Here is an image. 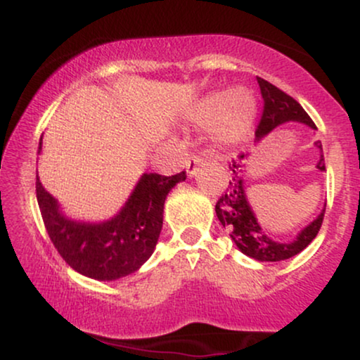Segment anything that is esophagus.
<instances>
[{
  "label": "esophagus",
  "instance_id": "1",
  "mask_svg": "<svg viewBox=\"0 0 360 360\" xmlns=\"http://www.w3.org/2000/svg\"><path fill=\"white\" fill-rule=\"evenodd\" d=\"M203 164V157L201 155H191L189 157L188 164H186V171H188V176L193 177L198 174V171H200V166Z\"/></svg>",
  "mask_w": 360,
  "mask_h": 360
}]
</instances>
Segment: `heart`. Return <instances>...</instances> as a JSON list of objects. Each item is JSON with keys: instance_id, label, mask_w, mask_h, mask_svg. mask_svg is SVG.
Here are the masks:
<instances>
[{"instance_id": "1", "label": "heart", "mask_w": 360, "mask_h": 360, "mask_svg": "<svg viewBox=\"0 0 360 360\" xmlns=\"http://www.w3.org/2000/svg\"><path fill=\"white\" fill-rule=\"evenodd\" d=\"M257 103L249 88L237 86L226 93H212L201 100L193 111L198 125L212 123V135L220 146L242 142L254 125Z\"/></svg>"}]
</instances>
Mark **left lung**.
<instances>
[{
	"label": "left lung",
	"mask_w": 360,
	"mask_h": 360,
	"mask_svg": "<svg viewBox=\"0 0 360 360\" xmlns=\"http://www.w3.org/2000/svg\"><path fill=\"white\" fill-rule=\"evenodd\" d=\"M257 82L264 98V113L257 131H255V142L264 140L274 128L288 122L303 123L311 130H316L315 123L311 122V118L308 117V113L298 101L292 100L284 91L276 88L274 84L262 79V77H257ZM315 147L320 150V160H318L316 169L323 172V148H321L320 140L315 142ZM247 155L242 154L240 159H247ZM230 169H232V181H230L225 194H221V198L218 200L214 212H217L221 225L230 232V238L237 245V249L247 257L259 260V262H279V260L295 257L301 250L307 249L320 230L325 208L292 240H274L262 230L257 217H255V212L252 210L249 198H247L245 176H243L245 174V164L240 166V164L232 162Z\"/></svg>",
	"instance_id": "8db88e82"
}]
</instances>
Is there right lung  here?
I'll return each instance as SVG.
<instances>
[{"label":"right lung","mask_w":360,"mask_h":360,"mask_svg":"<svg viewBox=\"0 0 360 360\" xmlns=\"http://www.w3.org/2000/svg\"><path fill=\"white\" fill-rule=\"evenodd\" d=\"M42 152V139L39 152ZM186 172L160 176L143 172L117 214L101 221H86L64 213L56 198L40 183L37 201L49 237L62 259L86 278L117 281L137 272L154 254L162 230L164 203L169 191L183 183Z\"/></svg>","instance_id":"add662e5"}]
</instances>
